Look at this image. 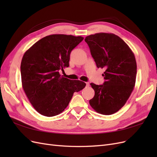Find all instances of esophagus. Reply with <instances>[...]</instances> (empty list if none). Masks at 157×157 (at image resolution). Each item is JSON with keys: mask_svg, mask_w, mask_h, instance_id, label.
Masks as SVG:
<instances>
[{"mask_svg": "<svg viewBox=\"0 0 157 157\" xmlns=\"http://www.w3.org/2000/svg\"><path fill=\"white\" fill-rule=\"evenodd\" d=\"M85 83H86V86H89V82H85Z\"/></svg>", "mask_w": 157, "mask_h": 157, "instance_id": "esophagus-1", "label": "esophagus"}]
</instances>
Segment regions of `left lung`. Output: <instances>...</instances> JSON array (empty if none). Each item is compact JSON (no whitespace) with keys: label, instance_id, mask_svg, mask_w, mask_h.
I'll return each instance as SVG.
<instances>
[{"label":"left lung","instance_id":"obj_1","mask_svg":"<svg viewBox=\"0 0 157 157\" xmlns=\"http://www.w3.org/2000/svg\"><path fill=\"white\" fill-rule=\"evenodd\" d=\"M84 40L97 67L105 69L103 84H90L95 95L89 101L90 105L98 113L112 115L125 105L135 86L134 54L124 40L113 33H96Z\"/></svg>","mask_w":157,"mask_h":157}]
</instances>
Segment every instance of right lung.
<instances>
[{
	"label": "right lung",
	"mask_w": 157,
	"mask_h": 157,
	"mask_svg": "<svg viewBox=\"0 0 157 157\" xmlns=\"http://www.w3.org/2000/svg\"><path fill=\"white\" fill-rule=\"evenodd\" d=\"M83 39L80 36L51 35L25 52L21 63L22 87L40 115H59L67 107L74 92L86 86L85 82L65 78L59 73L69 67L71 51Z\"/></svg>",
	"instance_id": "1"
}]
</instances>
